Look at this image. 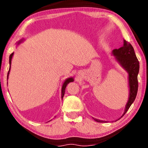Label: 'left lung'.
I'll list each match as a JSON object with an SVG mask.
<instances>
[{
	"mask_svg": "<svg viewBox=\"0 0 148 148\" xmlns=\"http://www.w3.org/2000/svg\"><path fill=\"white\" fill-rule=\"evenodd\" d=\"M112 53L116 57L117 62L125 71H127L129 74V97L128 102L125 106V112L123 114V116L127 112L136 98L137 90H138L137 75H138L139 71V62L135 55L132 45L126 40H124V44L122 47L119 49L113 50ZM93 119L98 123L106 122V121H100L94 118Z\"/></svg>",
	"mask_w": 148,
	"mask_h": 148,
	"instance_id": "obj_1",
	"label": "left lung"
}]
</instances>
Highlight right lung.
<instances>
[{
  "mask_svg": "<svg viewBox=\"0 0 148 148\" xmlns=\"http://www.w3.org/2000/svg\"><path fill=\"white\" fill-rule=\"evenodd\" d=\"M23 39H22V40H19V41L18 42V44L21 43V42L22 41H23ZM13 54H14V52H13V53H12V54H11V55H10V56H9V65H10V66H9V72H8V74H7V80H8V78H9V75L10 69H11V60H12V57H13ZM73 81H74V79H73V77L67 78L65 81H64V84H63V85H62V90H61V98H63V96H64V92H65V88H66V86H67V84H69L70 82H73ZM7 84H8V83H7Z\"/></svg>",
  "mask_w": 148,
  "mask_h": 148,
  "instance_id": "obj_1",
  "label": "right lung"
}]
</instances>
